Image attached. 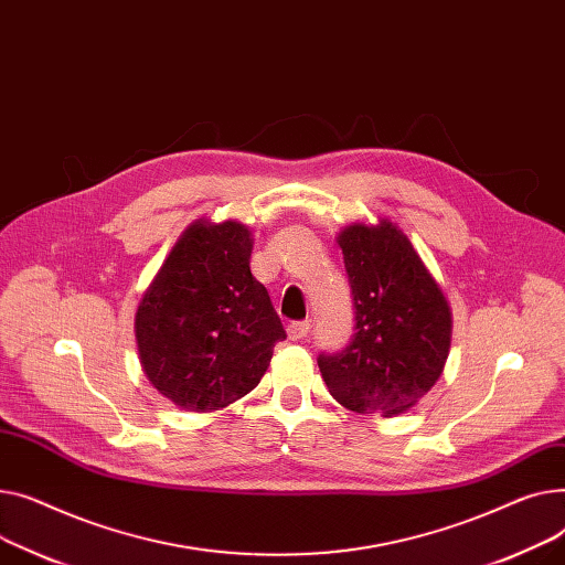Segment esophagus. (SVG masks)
<instances>
[{"label": "esophagus", "mask_w": 565, "mask_h": 565, "mask_svg": "<svg viewBox=\"0 0 565 565\" xmlns=\"http://www.w3.org/2000/svg\"><path fill=\"white\" fill-rule=\"evenodd\" d=\"M308 333H310V323H308V321H291V323L287 326V338H289L291 342H298V340L308 338Z\"/></svg>", "instance_id": "esophagus-1"}]
</instances>
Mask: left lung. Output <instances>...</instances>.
Instances as JSON below:
<instances>
[{"instance_id": "8db88e82", "label": "left lung", "mask_w": 565, "mask_h": 565, "mask_svg": "<svg viewBox=\"0 0 565 565\" xmlns=\"http://www.w3.org/2000/svg\"><path fill=\"white\" fill-rule=\"evenodd\" d=\"M355 333L342 353L319 355V372L344 408L394 417L434 387L451 347V308L404 230L390 218L338 232Z\"/></svg>"}]
</instances>
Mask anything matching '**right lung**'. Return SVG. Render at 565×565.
<instances>
[{
	"mask_svg": "<svg viewBox=\"0 0 565 565\" xmlns=\"http://www.w3.org/2000/svg\"><path fill=\"white\" fill-rule=\"evenodd\" d=\"M250 253L246 223L198 218L137 308L141 370L182 411L214 413L242 399L287 338L269 291L250 274Z\"/></svg>",
	"mask_w": 565,
	"mask_h": 565,
	"instance_id": "right-lung-1",
	"label": "right lung"
}]
</instances>
